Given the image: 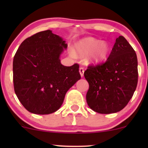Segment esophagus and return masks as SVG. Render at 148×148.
<instances>
[{
    "label": "esophagus",
    "instance_id": "esophagus-1",
    "mask_svg": "<svg viewBox=\"0 0 148 148\" xmlns=\"http://www.w3.org/2000/svg\"><path fill=\"white\" fill-rule=\"evenodd\" d=\"M79 72H80V74H81V77H83V76H84V69L83 68V67H80Z\"/></svg>",
    "mask_w": 148,
    "mask_h": 148
}]
</instances>
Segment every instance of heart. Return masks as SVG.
I'll list each match as a JSON object with an SVG mask.
<instances>
[{
	"label": "heart",
	"mask_w": 148,
	"mask_h": 148,
	"mask_svg": "<svg viewBox=\"0 0 148 148\" xmlns=\"http://www.w3.org/2000/svg\"><path fill=\"white\" fill-rule=\"evenodd\" d=\"M111 51V46L106 41H100L93 37H86L76 42L74 49L69 51L72 56L75 54L84 56L87 64H97L104 60Z\"/></svg>",
	"instance_id": "b5f03b06"
}]
</instances>
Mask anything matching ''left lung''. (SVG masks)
I'll return each instance as SVG.
<instances>
[{
	"label": "left lung",
	"instance_id": "left-lung-1",
	"mask_svg": "<svg viewBox=\"0 0 148 148\" xmlns=\"http://www.w3.org/2000/svg\"><path fill=\"white\" fill-rule=\"evenodd\" d=\"M84 76L89 84L86 101L90 108L101 114L117 113L126 106L136 88V53L125 37L119 36L106 62L88 66Z\"/></svg>",
	"mask_w": 148,
	"mask_h": 148
}]
</instances>
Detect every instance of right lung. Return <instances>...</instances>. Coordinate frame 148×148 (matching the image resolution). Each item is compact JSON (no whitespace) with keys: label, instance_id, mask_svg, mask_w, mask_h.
<instances>
[{"label":"right lung","instance_id":"add662e5","mask_svg":"<svg viewBox=\"0 0 148 148\" xmlns=\"http://www.w3.org/2000/svg\"><path fill=\"white\" fill-rule=\"evenodd\" d=\"M67 47L62 38L47 30L28 37L13 60L14 92L26 110L40 115L54 113L62 106L66 92L81 79L79 66L61 64Z\"/></svg>","mask_w":148,"mask_h":148}]
</instances>
